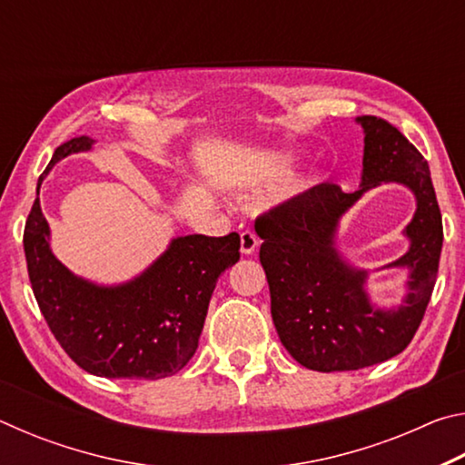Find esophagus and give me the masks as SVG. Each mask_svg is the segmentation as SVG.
<instances>
[{"instance_id": "obj_1", "label": "esophagus", "mask_w": 465, "mask_h": 465, "mask_svg": "<svg viewBox=\"0 0 465 465\" xmlns=\"http://www.w3.org/2000/svg\"><path fill=\"white\" fill-rule=\"evenodd\" d=\"M256 248H258V238L254 235V232H250V230L242 232L240 233V252H242V254L243 256L254 254Z\"/></svg>"}]
</instances>
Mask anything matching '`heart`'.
<instances>
[{
    "instance_id": "heart-1",
    "label": "heart",
    "mask_w": 465,
    "mask_h": 465,
    "mask_svg": "<svg viewBox=\"0 0 465 465\" xmlns=\"http://www.w3.org/2000/svg\"><path fill=\"white\" fill-rule=\"evenodd\" d=\"M287 174H289V170L282 168V170L277 172V174H272L269 180H266V184H269V186H277V184L281 183V180H285ZM302 186H305V183H297V184H295V188H302Z\"/></svg>"
}]
</instances>
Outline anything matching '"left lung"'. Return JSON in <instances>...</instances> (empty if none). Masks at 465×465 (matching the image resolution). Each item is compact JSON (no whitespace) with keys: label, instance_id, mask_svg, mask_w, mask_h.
<instances>
[{"label":"left lung","instance_id":"8db88e82","mask_svg":"<svg viewBox=\"0 0 465 465\" xmlns=\"http://www.w3.org/2000/svg\"><path fill=\"white\" fill-rule=\"evenodd\" d=\"M355 123L365 135L357 191L318 184L256 222L274 328L299 365L322 373L381 363L411 344L435 287L443 246L427 160L383 119L357 116ZM381 183L408 187L417 203L403 231L409 250L380 269L407 271L403 302L390 309L377 306L368 293L371 272L351 263L337 246L341 217Z\"/></svg>","mask_w":465,"mask_h":465}]
</instances>
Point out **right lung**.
<instances>
[{
    "label": "right lung",
    "mask_w": 465,
    "mask_h": 465,
    "mask_svg": "<svg viewBox=\"0 0 465 465\" xmlns=\"http://www.w3.org/2000/svg\"><path fill=\"white\" fill-rule=\"evenodd\" d=\"M94 143L75 137L59 145L38 178L25 227L28 277L51 332L82 369L108 380H162L194 355L217 279L240 261V235H176L147 269L114 285L72 272L54 256L38 191L54 163Z\"/></svg>",
    "instance_id": "add662e5"
}]
</instances>
